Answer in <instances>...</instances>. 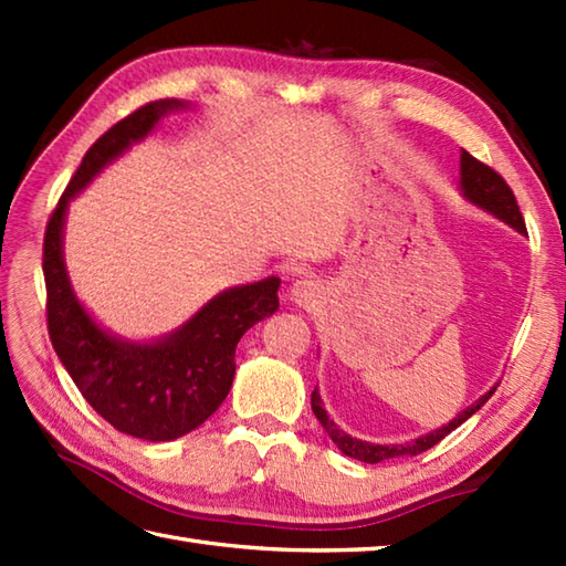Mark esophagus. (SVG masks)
I'll use <instances>...</instances> for the list:
<instances>
[{"instance_id": "esophagus-1", "label": "esophagus", "mask_w": 566, "mask_h": 566, "mask_svg": "<svg viewBox=\"0 0 566 566\" xmlns=\"http://www.w3.org/2000/svg\"><path fill=\"white\" fill-rule=\"evenodd\" d=\"M292 298L304 308L316 306L318 298H321V286L314 280H298L292 286Z\"/></svg>"}]
</instances>
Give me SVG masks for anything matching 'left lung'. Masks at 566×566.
<instances>
[{
	"mask_svg": "<svg viewBox=\"0 0 566 566\" xmlns=\"http://www.w3.org/2000/svg\"><path fill=\"white\" fill-rule=\"evenodd\" d=\"M460 172H462V182L460 185H462V191H464V197L469 201H474L482 209L496 213L499 219L511 223L515 231L527 233L525 221H523V213L518 209V201H515L513 189L506 185V179H503L494 170V167H489L486 163L476 160L474 155H469L467 150H462ZM494 391H496V387L491 389V391H486L482 399L469 406L467 411H462L454 420H450L448 426H442L440 430H432V432H428V436L418 438L413 442H406V444H371V442H363V440H357V438H350L345 430H340L328 418L326 408H323V403H321L318 389H314V394H311V408H314V413L321 420V426L326 428L331 440L338 444V450L343 454L353 457V460H359V462L377 464V462H384V460H391V457H403V454H411L413 457V454H420V452L430 450L432 444H438L444 436H450L454 428H460L469 416H474L479 408H482L491 399V396H494Z\"/></svg>",
	"mask_w": 566,
	"mask_h": 566,
	"instance_id": "1",
	"label": "left lung"
}]
</instances>
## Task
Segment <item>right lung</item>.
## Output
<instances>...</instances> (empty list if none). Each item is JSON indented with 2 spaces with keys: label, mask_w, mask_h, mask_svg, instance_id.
Returning <instances> with one entry per match:
<instances>
[{
  "label": "right lung",
  "mask_w": 566,
  "mask_h": 566,
  "mask_svg": "<svg viewBox=\"0 0 566 566\" xmlns=\"http://www.w3.org/2000/svg\"><path fill=\"white\" fill-rule=\"evenodd\" d=\"M177 106L182 102H150L97 138L48 219L43 238L48 335L60 363L106 423L150 442L187 436L223 403L235 375L238 340L280 308V280L268 276L211 298L165 340L136 345L104 333L72 294L63 262L67 201Z\"/></svg>",
  "instance_id": "obj_1"
}]
</instances>
